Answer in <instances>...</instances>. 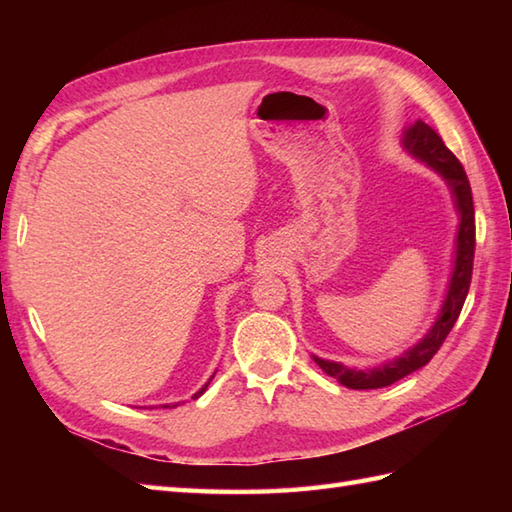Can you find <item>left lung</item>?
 I'll return each instance as SVG.
<instances>
[{
	"mask_svg": "<svg viewBox=\"0 0 512 512\" xmlns=\"http://www.w3.org/2000/svg\"><path fill=\"white\" fill-rule=\"evenodd\" d=\"M405 147L411 151V154H416L420 160L427 162L429 167L436 169L440 176L449 182V187L455 195V204H458V211H460L455 270L449 284L447 301H444L436 325H433L429 334L424 336L416 347H411L407 354L398 356L396 361L369 369V372H356V369H347L341 363H330V361H323L319 356H314V363H317L325 374L352 389L387 387L427 365L431 358L436 356V352L442 347L449 332L453 330V325L460 317L466 295H469V286H471L473 257H475V209H473L471 184H469V178H466L462 162L453 156V151L447 145H444V140L440 138L436 129L422 121H418L405 132Z\"/></svg>",
	"mask_w": 512,
	"mask_h": 512,
	"instance_id": "left-lung-1",
	"label": "left lung"
}]
</instances>
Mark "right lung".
Here are the masks:
<instances>
[{
    "mask_svg": "<svg viewBox=\"0 0 512 512\" xmlns=\"http://www.w3.org/2000/svg\"><path fill=\"white\" fill-rule=\"evenodd\" d=\"M206 387H209V383H206V385H204V387H202V389L198 391V394H195L193 398H198V396H202V394H204V391H206ZM162 407H165V409H171V405H162Z\"/></svg>",
    "mask_w": 512,
    "mask_h": 512,
    "instance_id": "1",
    "label": "right lung"
}]
</instances>
